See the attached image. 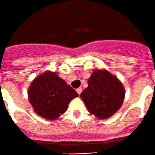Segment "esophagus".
<instances>
[{
    "mask_svg": "<svg viewBox=\"0 0 155 155\" xmlns=\"http://www.w3.org/2000/svg\"><path fill=\"white\" fill-rule=\"evenodd\" d=\"M82 87H79V88H77L76 89V92H77L78 93V94H80L81 93H82Z\"/></svg>",
    "mask_w": 155,
    "mask_h": 155,
    "instance_id": "obj_1",
    "label": "esophagus"
}]
</instances>
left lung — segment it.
Here are the masks:
<instances>
[{
    "mask_svg": "<svg viewBox=\"0 0 155 155\" xmlns=\"http://www.w3.org/2000/svg\"><path fill=\"white\" fill-rule=\"evenodd\" d=\"M80 97L87 111L100 119L110 118L122 106L125 90L121 81L107 70H94Z\"/></svg>",
    "mask_w": 155,
    "mask_h": 155,
    "instance_id": "1",
    "label": "left lung"
}]
</instances>
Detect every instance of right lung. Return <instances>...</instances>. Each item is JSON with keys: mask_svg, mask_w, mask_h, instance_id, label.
<instances>
[{"mask_svg": "<svg viewBox=\"0 0 155 155\" xmlns=\"http://www.w3.org/2000/svg\"><path fill=\"white\" fill-rule=\"evenodd\" d=\"M28 95L34 112L47 120L63 115L70 101L79 96L57 73L48 70L32 81Z\"/></svg>", "mask_w": 155, "mask_h": 155, "instance_id": "add662e5", "label": "right lung"}]
</instances>
